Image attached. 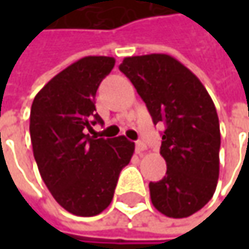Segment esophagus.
<instances>
[{"label": "esophagus", "instance_id": "obj_1", "mask_svg": "<svg viewBox=\"0 0 249 249\" xmlns=\"http://www.w3.org/2000/svg\"><path fill=\"white\" fill-rule=\"evenodd\" d=\"M145 148H147V145H145L142 141H137V142H135V151H137L138 154H141Z\"/></svg>", "mask_w": 249, "mask_h": 249}]
</instances>
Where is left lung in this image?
Returning a JSON list of instances; mask_svg holds the SVG:
<instances>
[{"label":"left lung","mask_w":249,"mask_h":249,"mask_svg":"<svg viewBox=\"0 0 249 249\" xmlns=\"http://www.w3.org/2000/svg\"><path fill=\"white\" fill-rule=\"evenodd\" d=\"M153 123H164L160 154L166 176L150 183L154 208L169 218H187L213 196L219 177L221 131L206 88L169 54L125 57L120 65Z\"/></svg>","instance_id":"obj_1"}]
</instances>
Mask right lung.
Returning a JSON list of instances; mask_svg holds the SVG:
<instances>
[{"instance_id":"obj_1","label":"right lung","mask_w":249,"mask_h":249,"mask_svg":"<svg viewBox=\"0 0 249 249\" xmlns=\"http://www.w3.org/2000/svg\"><path fill=\"white\" fill-rule=\"evenodd\" d=\"M114 65V57H83L47 82L31 105L30 137L40 176L56 202L76 216H95L109 206L134 154V142L124 135L85 134L104 124L95 96Z\"/></svg>"}]
</instances>
